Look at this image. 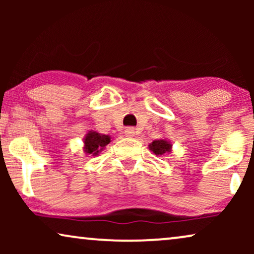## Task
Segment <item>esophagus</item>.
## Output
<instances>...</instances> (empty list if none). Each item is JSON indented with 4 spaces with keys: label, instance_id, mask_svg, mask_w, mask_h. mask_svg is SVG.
I'll use <instances>...</instances> for the list:
<instances>
[{
    "label": "esophagus",
    "instance_id": "34e87169",
    "mask_svg": "<svg viewBox=\"0 0 254 254\" xmlns=\"http://www.w3.org/2000/svg\"><path fill=\"white\" fill-rule=\"evenodd\" d=\"M125 134H126L127 137H133L135 135V129L133 127H128L125 129Z\"/></svg>",
    "mask_w": 254,
    "mask_h": 254
}]
</instances>
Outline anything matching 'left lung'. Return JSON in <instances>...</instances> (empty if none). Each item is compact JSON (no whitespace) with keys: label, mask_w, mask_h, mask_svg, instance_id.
Segmentation results:
<instances>
[{"label":"left lung","mask_w":254,"mask_h":254,"mask_svg":"<svg viewBox=\"0 0 254 254\" xmlns=\"http://www.w3.org/2000/svg\"><path fill=\"white\" fill-rule=\"evenodd\" d=\"M149 149L154 152L156 156H162L165 154H170L172 151V144L165 138L162 140H155L149 144Z\"/></svg>","instance_id":"obj_1"}]
</instances>
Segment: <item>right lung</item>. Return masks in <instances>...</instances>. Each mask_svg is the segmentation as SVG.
<instances>
[{
    "instance_id": "add662e5",
    "label": "right lung",
    "mask_w": 254,
    "mask_h": 254,
    "mask_svg": "<svg viewBox=\"0 0 254 254\" xmlns=\"http://www.w3.org/2000/svg\"><path fill=\"white\" fill-rule=\"evenodd\" d=\"M111 142L110 135L100 134L96 130H89L85 134V137L83 138V151L86 155L97 156L99 155L100 151L104 150V148L106 147Z\"/></svg>"
}]
</instances>
